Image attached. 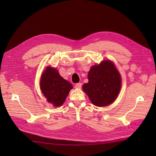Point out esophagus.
Segmentation results:
<instances>
[{
	"label": "esophagus",
	"instance_id": "obj_1",
	"mask_svg": "<svg viewBox=\"0 0 156 156\" xmlns=\"http://www.w3.org/2000/svg\"><path fill=\"white\" fill-rule=\"evenodd\" d=\"M82 87V83H79L75 84V88H81Z\"/></svg>",
	"mask_w": 156,
	"mask_h": 156
}]
</instances>
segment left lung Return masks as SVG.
Returning <instances> with one entry per match:
<instances>
[{"instance_id":"1","label":"left lung","mask_w":156,"mask_h":156,"mask_svg":"<svg viewBox=\"0 0 156 156\" xmlns=\"http://www.w3.org/2000/svg\"><path fill=\"white\" fill-rule=\"evenodd\" d=\"M88 82L83 86L94 105H110L119 95L121 88V77L115 66L109 60H104L92 66L88 74Z\"/></svg>"}]
</instances>
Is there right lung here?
I'll return each instance as SVG.
<instances>
[{"label": "right lung", "instance_id": "1", "mask_svg": "<svg viewBox=\"0 0 156 156\" xmlns=\"http://www.w3.org/2000/svg\"><path fill=\"white\" fill-rule=\"evenodd\" d=\"M40 87L48 101L59 107L63 104L73 86L60 76L56 68L48 67L41 75Z\"/></svg>", "mask_w": 156, "mask_h": 156}]
</instances>
